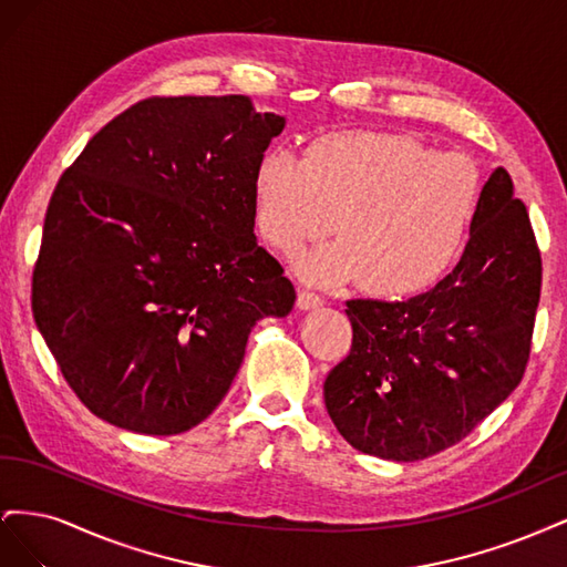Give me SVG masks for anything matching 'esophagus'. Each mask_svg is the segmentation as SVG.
Wrapping results in <instances>:
<instances>
[{"label":"esophagus","instance_id":"esophagus-1","mask_svg":"<svg viewBox=\"0 0 567 567\" xmlns=\"http://www.w3.org/2000/svg\"><path fill=\"white\" fill-rule=\"evenodd\" d=\"M323 305V298L312 293V290H298V307L300 310H319V307Z\"/></svg>","mask_w":567,"mask_h":567}]
</instances>
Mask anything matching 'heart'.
<instances>
[{"label":"heart","instance_id":"1","mask_svg":"<svg viewBox=\"0 0 567 567\" xmlns=\"http://www.w3.org/2000/svg\"><path fill=\"white\" fill-rule=\"evenodd\" d=\"M483 196L461 153H435L414 136L338 132L298 153L274 146L252 177L255 227L279 255H296L333 229L340 241L298 260L310 284L362 279L381 296H411L456 262Z\"/></svg>","mask_w":567,"mask_h":567}]
</instances>
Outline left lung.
<instances>
[{"label": "left lung", "mask_w": 567, "mask_h": 567, "mask_svg": "<svg viewBox=\"0 0 567 567\" xmlns=\"http://www.w3.org/2000/svg\"><path fill=\"white\" fill-rule=\"evenodd\" d=\"M539 290L527 208L496 167L452 274L402 302H348L352 348L323 383L338 433L388 461L461 442L520 383Z\"/></svg>", "instance_id": "8db88e82"}]
</instances>
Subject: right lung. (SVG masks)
Listing matches in <instances>:
<instances>
[{
    "mask_svg": "<svg viewBox=\"0 0 567 567\" xmlns=\"http://www.w3.org/2000/svg\"><path fill=\"white\" fill-rule=\"evenodd\" d=\"M286 117L153 96L99 130L51 194L32 315L92 414L142 435L208 419L252 326L296 288L252 234V177Z\"/></svg>",
    "mask_w": 567,
    "mask_h": 567,
    "instance_id": "1",
    "label": "right lung"
}]
</instances>
